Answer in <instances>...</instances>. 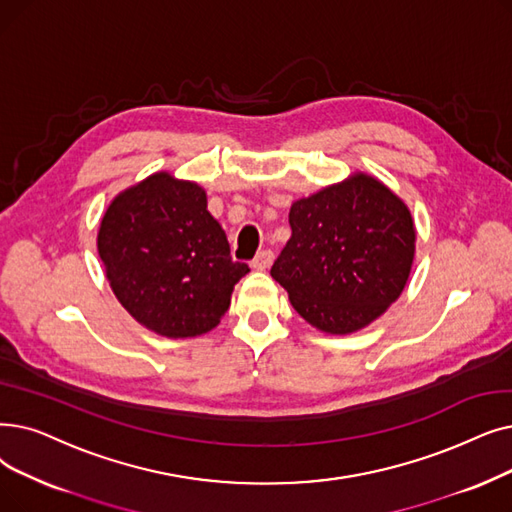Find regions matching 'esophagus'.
<instances>
[{"label": "esophagus", "mask_w": 512, "mask_h": 512, "mask_svg": "<svg viewBox=\"0 0 512 512\" xmlns=\"http://www.w3.org/2000/svg\"><path fill=\"white\" fill-rule=\"evenodd\" d=\"M272 261H274V253L265 249V251H259L257 257L251 261V268L257 272H265L272 265Z\"/></svg>", "instance_id": "esophagus-1"}]
</instances>
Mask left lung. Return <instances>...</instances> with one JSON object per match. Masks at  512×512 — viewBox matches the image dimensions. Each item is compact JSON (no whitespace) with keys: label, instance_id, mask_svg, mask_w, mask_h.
Instances as JSON below:
<instances>
[{"label":"left lung","instance_id":"1","mask_svg":"<svg viewBox=\"0 0 512 512\" xmlns=\"http://www.w3.org/2000/svg\"><path fill=\"white\" fill-rule=\"evenodd\" d=\"M291 238L272 265L297 314L328 335L383 316L408 282L416 230L410 209L366 173L299 198Z\"/></svg>","mask_w":512,"mask_h":512}]
</instances>
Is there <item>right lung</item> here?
Listing matches in <instances>:
<instances>
[{
    "mask_svg": "<svg viewBox=\"0 0 512 512\" xmlns=\"http://www.w3.org/2000/svg\"><path fill=\"white\" fill-rule=\"evenodd\" d=\"M98 253L119 303L169 339L213 330L249 272L232 261L205 190L167 171L117 194L98 230Z\"/></svg>",
    "mask_w": 512,
    "mask_h": 512,
    "instance_id": "obj_1",
    "label": "right lung"
}]
</instances>
